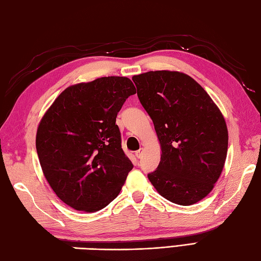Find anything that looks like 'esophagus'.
Segmentation results:
<instances>
[{
    "label": "esophagus",
    "instance_id": "esophagus-1",
    "mask_svg": "<svg viewBox=\"0 0 261 261\" xmlns=\"http://www.w3.org/2000/svg\"><path fill=\"white\" fill-rule=\"evenodd\" d=\"M143 151H144L143 149H140L139 151H136V152H135V154H136L137 158H139V159H140V158H142V155H143Z\"/></svg>",
    "mask_w": 261,
    "mask_h": 261
}]
</instances>
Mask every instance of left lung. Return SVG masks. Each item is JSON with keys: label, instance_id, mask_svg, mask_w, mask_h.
Segmentation results:
<instances>
[{"label": "left lung", "instance_id": "left-lung-1", "mask_svg": "<svg viewBox=\"0 0 261 261\" xmlns=\"http://www.w3.org/2000/svg\"><path fill=\"white\" fill-rule=\"evenodd\" d=\"M133 82L162 152L158 168L147 174L151 184L173 203L199 202L214 189L227 155L228 132L222 112L186 73L147 71Z\"/></svg>", "mask_w": 261, "mask_h": 261}]
</instances>
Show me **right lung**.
Segmentation results:
<instances>
[{"mask_svg":"<svg viewBox=\"0 0 261 261\" xmlns=\"http://www.w3.org/2000/svg\"><path fill=\"white\" fill-rule=\"evenodd\" d=\"M136 90L127 77L67 87L39 122L36 150L48 184L69 207L94 213L117 198L132 161L116 118Z\"/></svg>","mask_w":261,"mask_h":261,"instance_id":"add662e5","label":"right lung"}]
</instances>
